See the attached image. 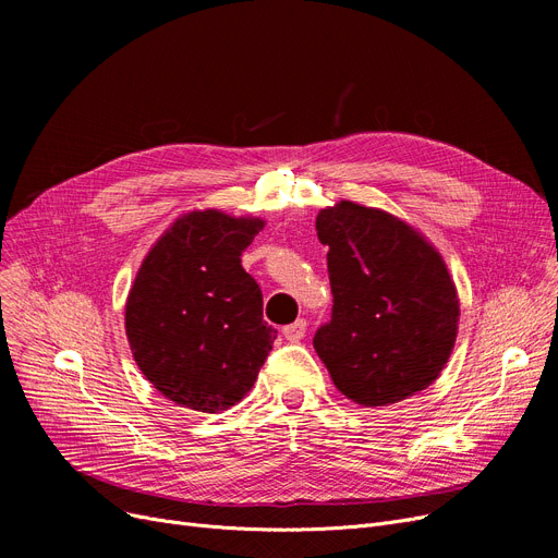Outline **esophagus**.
Masks as SVG:
<instances>
[{
	"label": "esophagus",
	"instance_id": "34e87169",
	"mask_svg": "<svg viewBox=\"0 0 558 558\" xmlns=\"http://www.w3.org/2000/svg\"><path fill=\"white\" fill-rule=\"evenodd\" d=\"M305 332H307V320L305 318H299V320H294V324H289V326H284V330H282V335H284V339L287 341H301L303 337H305Z\"/></svg>",
	"mask_w": 558,
	"mask_h": 558
}]
</instances>
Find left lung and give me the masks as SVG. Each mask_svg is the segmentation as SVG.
<instances>
[{"mask_svg":"<svg viewBox=\"0 0 558 558\" xmlns=\"http://www.w3.org/2000/svg\"><path fill=\"white\" fill-rule=\"evenodd\" d=\"M332 318L314 350L335 387L364 407H385L427 389L448 364L459 299L444 257L398 217L341 201L320 210Z\"/></svg>","mask_w":558,"mask_h":558,"instance_id":"1","label":"left lung"}]
</instances>
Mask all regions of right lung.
Wrapping results in <instances>:
<instances>
[{"label":"right lung","mask_w":558,"mask_h":558,"mask_svg":"<svg viewBox=\"0 0 558 558\" xmlns=\"http://www.w3.org/2000/svg\"><path fill=\"white\" fill-rule=\"evenodd\" d=\"M262 219L194 210L144 257L126 301V337L144 377L171 402L217 414L255 385L278 335L262 318L242 251Z\"/></svg>","instance_id":"obj_1"}]
</instances>
